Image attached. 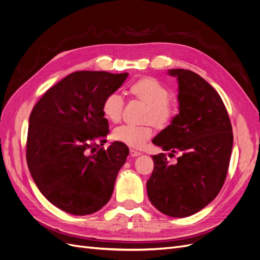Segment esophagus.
I'll return each mask as SVG.
<instances>
[{"instance_id":"34e87169","label":"esophagus","mask_w":260,"mask_h":260,"mask_svg":"<svg viewBox=\"0 0 260 260\" xmlns=\"http://www.w3.org/2000/svg\"><path fill=\"white\" fill-rule=\"evenodd\" d=\"M129 153H131V156H132V157H138V156H140V155H141V153H140V152H138V151H135V149H131Z\"/></svg>"}]
</instances>
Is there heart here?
Masks as SVG:
<instances>
[{"label": "heart", "instance_id": "1", "mask_svg": "<svg viewBox=\"0 0 260 260\" xmlns=\"http://www.w3.org/2000/svg\"><path fill=\"white\" fill-rule=\"evenodd\" d=\"M129 92L147 104L145 121H152L158 126H168L176 116V109L170 100V90L155 78H141L129 86ZM123 99L118 92L108 93L102 103L103 116L113 123L121 119ZM152 124H123L115 128V140L129 147L143 146L153 136Z\"/></svg>", "mask_w": 260, "mask_h": 260}]
</instances>
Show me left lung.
<instances>
[{"label":"left lung","instance_id":"left-lung-1","mask_svg":"<svg viewBox=\"0 0 260 260\" xmlns=\"http://www.w3.org/2000/svg\"><path fill=\"white\" fill-rule=\"evenodd\" d=\"M178 81L179 114L153 143L181 153L176 165L166 154L153 156L154 171L146 182L153 206L171 217L193 215L215 199L224 183L233 147V132L218 92L194 72L169 70Z\"/></svg>","mask_w":260,"mask_h":260}]
</instances>
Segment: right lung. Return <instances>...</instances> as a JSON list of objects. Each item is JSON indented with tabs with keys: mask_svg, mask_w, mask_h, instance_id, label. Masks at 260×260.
I'll use <instances>...</instances> for the list:
<instances>
[{
	"mask_svg": "<svg viewBox=\"0 0 260 260\" xmlns=\"http://www.w3.org/2000/svg\"><path fill=\"white\" fill-rule=\"evenodd\" d=\"M127 76L73 73L50 87L32 108L27 166L40 192L64 212L92 214L112 197L129 149L121 142L101 147L109 133L102 103Z\"/></svg>",
	"mask_w": 260,
	"mask_h": 260,
	"instance_id": "1",
	"label": "right lung"
}]
</instances>
